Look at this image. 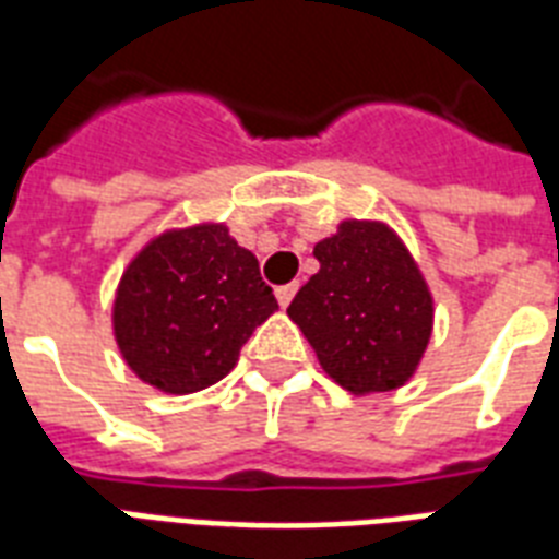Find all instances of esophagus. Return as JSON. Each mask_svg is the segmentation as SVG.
<instances>
[{"instance_id": "esophagus-1", "label": "esophagus", "mask_w": 559, "mask_h": 559, "mask_svg": "<svg viewBox=\"0 0 559 559\" xmlns=\"http://www.w3.org/2000/svg\"><path fill=\"white\" fill-rule=\"evenodd\" d=\"M296 289H298V284H284V287L275 289V298H278V305L287 307L289 301H293V296H296Z\"/></svg>"}]
</instances>
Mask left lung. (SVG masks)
Instances as JSON below:
<instances>
[{
    "label": "left lung",
    "instance_id": "obj_1",
    "mask_svg": "<svg viewBox=\"0 0 559 559\" xmlns=\"http://www.w3.org/2000/svg\"><path fill=\"white\" fill-rule=\"evenodd\" d=\"M319 272L287 316L319 366L350 394L412 380L432 336V293L397 231L380 219H342L313 249Z\"/></svg>",
    "mask_w": 559,
    "mask_h": 559
}]
</instances>
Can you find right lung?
<instances>
[{"label": "right lung", "instance_id": "obj_1", "mask_svg": "<svg viewBox=\"0 0 559 559\" xmlns=\"http://www.w3.org/2000/svg\"><path fill=\"white\" fill-rule=\"evenodd\" d=\"M278 310L258 258L223 223L168 228L127 263L112 336L130 371L165 394L223 380L240 348Z\"/></svg>", "mask_w": 559, "mask_h": 559}]
</instances>
